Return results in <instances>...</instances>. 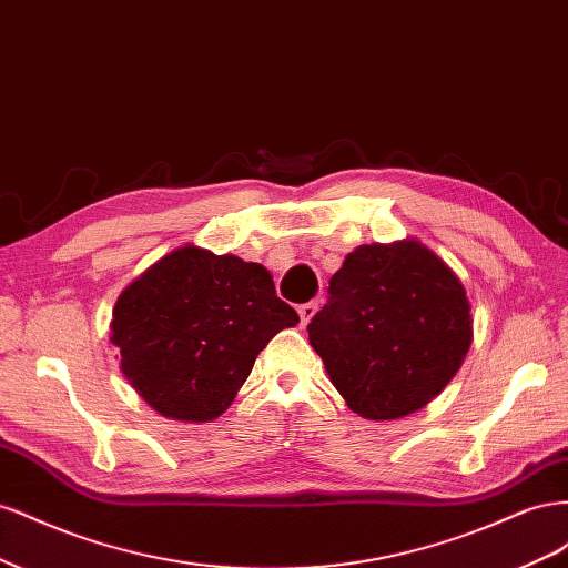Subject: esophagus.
I'll list each match as a JSON object with an SVG mask.
<instances>
[{"label":"esophagus","instance_id":"obj_1","mask_svg":"<svg viewBox=\"0 0 568 568\" xmlns=\"http://www.w3.org/2000/svg\"><path fill=\"white\" fill-rule=\"evenodd\" d=\"M315 313H317V301H311V303H303V305H298V315H301V324H303V326L315 317Z\"/></svg>","mask_w":568,"mask_h":568}]
</instances>
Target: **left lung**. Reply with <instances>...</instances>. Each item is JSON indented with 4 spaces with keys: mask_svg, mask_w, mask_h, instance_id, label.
<instances>
[{
    "mask_svg": "<svg viewBox=\"0 0 568 568\" xmlns=\"http://www.w3.org/2000/svg\"><path fill=\"white\" fill-rule=\"evenodd\" d=\"M471 338V303L459 277L412 236L348 253L329 282V303L307 324L334 388L372 422L432 403Z\"/></svg>",
    "mask_w": 568,
    "mask_h": 568,
    "instance_id": "obj_1",
    "label": "left lung"
}]
</instances>
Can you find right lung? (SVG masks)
I'll list each match as a JSON object with an SVG mask.
<instances>
[{
    "instance_id": "right-lung-1",
    "label": "right lung",
    "mask_w": 568,
    "mask_h": 568,
    "mask_svg": "<svg viewBox=\"0 0 568 568\" xmlns=\"http://www.w3.org/2000/svg\"><path fill=\"white\" fill-rule=\"evenodd\" d=\"M296 322L261 263L186 244L123 288L109 338L151 409L201 424L232 405L257 353Z\"/></svg>"
}]
</instances>
